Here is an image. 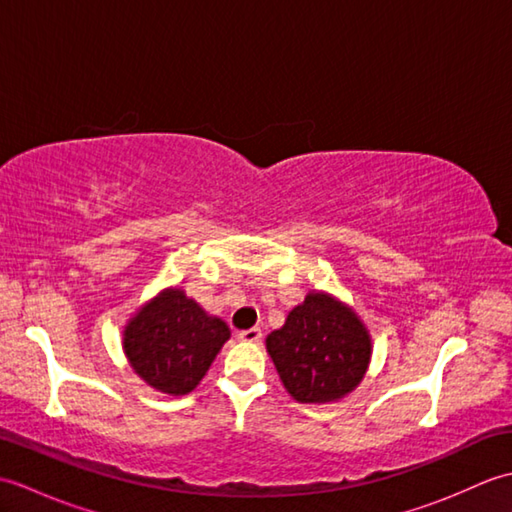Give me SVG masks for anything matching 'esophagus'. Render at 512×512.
Wrapping results in <instances>:
<instances>
[{"label":"esophagus","mask_w":512,"mask_h":512,"mask_svg":"<svg viewBox=\"0 0 512 512\" xmlns=\"http://www.w3.org/2000/svg\"><path fill=\"white\" fill-rule=\"evenodd\" d=\"M239 341H246V343H257L259 339H262V330L259 328H248V330H242L237 334Z\"/></svg>","instance_id":"34e87169"}]
</instances>
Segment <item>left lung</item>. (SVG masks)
Instances as JSON below:
<instances>
[{
    "instance_id": "left-lung-1",
    "label": "left lung",
    "mask_w": 512,
    "mask_h": 512,
    "mask_svg": "<svg viewBox=\"0 0 512 512\" xmlns=\"http://www.w3.org/2000/svg\"><path fill=\"white\" fill-rule=\"evenodd\" d=\"M266 350L288 394L321 405L345 398L361 383L372 336L350 306L312 290L290 310L284 328L266 336Z\"/></svg>"
}]
</instances>
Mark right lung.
I'll list each match as a JSON object with an SVG mask.
<instances>
[{
	"label": "right lung",
	"mask_w": 512,
	"mask_h": 512,
	"mask_svg": "<svg viewBox=\"0 0 512 512\" xmlns=\"http://www.w3.org/2000/svg\"><path fill=\"white\" fill-rule=\"evenodd\" d=\"M228 325L211 317L180 288H165L140 306L123 330V350L134 372L162 394L184 396L200 385Z\"/></svg>",
	"instance_id": "add662e5"
}]
</instances>
